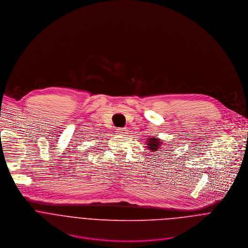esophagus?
<instances>
[{
  "instance_id": "obj_1",
  "label": "esophagus",
  "mask_w": 248,
  "mask_h": 248,
  "mask_svg": "<svg viewBox=\"0 0 248 248\" xmlns=\"http://www.w3.org/2000/svg\"><path fill=\"white\" fill-rule=\"evenodd\" d=\"M127 131H128L127 128H118L116 132H117L118 135H124V134L127 133Z\"/></svg>"
}]
</instances>
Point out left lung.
<instances>
[{"label":"left lung","instance_id":"obj_1","mask_svg":"<svg viewBox=\"0 0 248 248\" xmlns=\"http://www.w3.org/2000/svg\"><path fill=\"white\" fill-rule=\"evenodd\" d=\"M162 143L163 142L159 140L157 138H148L146 145L151 151H159V148L161 147Z\"/></svg>","mask_w":248,"mask_h":248}]
</instances>
